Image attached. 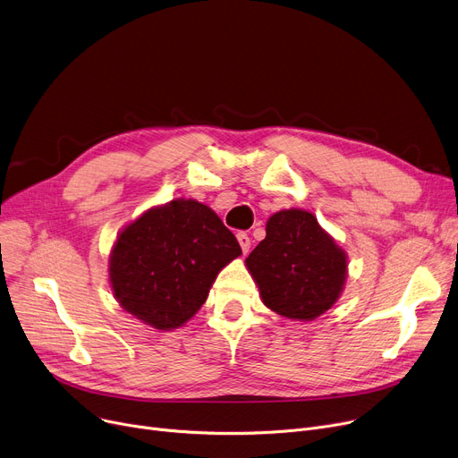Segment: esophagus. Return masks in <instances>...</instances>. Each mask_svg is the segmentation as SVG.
<instances>
[{
	"label": "esophagus",
	"mask_w": 458,
	"mask_h": 458,
	"mask_svg": "<svg viewBox=\"0 0 458 458\" xmlns=\"http://www.w3.org/2000/svg\"><path fill=\"white\" fill-rule=\"evenodd\" d=\"M237 242H239V245H242V250L247 254L249 249H250V237L245 232H239L237 233Z\"/></svg>",
	"instance_id": "1"
}]
</instances>
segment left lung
<instances>
[{"label": "left lung", "instance_id": "8db88e82", "mask_svg": "<svg viewBox=\"0 0 458 458\" xmlns=\"http://www.w3.org/2000/svg\"><path fill=\"white\" fill-rule=\"evenodd\" d=\"M266 232L245 259L261 302L287 319H318L345 290L347 252L306 209L273 213Z\"/></svg>", "mask_w": 458, "mask_h": 458}]
</instances>
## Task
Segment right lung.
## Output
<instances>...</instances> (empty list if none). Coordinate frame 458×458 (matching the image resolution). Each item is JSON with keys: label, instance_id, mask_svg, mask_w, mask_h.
<instances>
[{"label": "right lung", "instance_id": "obj_1", "mask_svg": "<svg viewBox=\"0 0 458 458\" xmlns=\"http://www.w3.org/2000/svg\"><path fill=\"white\" fill-rule=\"evenodd\" d=\"M242 254L209 206L174 199L142 211L118 232L109 252V285L135 319L174 330L195 318L216 275Z\"/></svg>", "mask_w": 458, "mask_h": 458}]
</instances>
